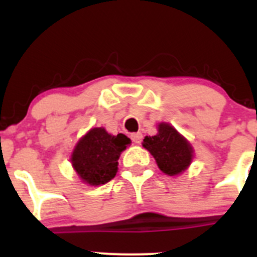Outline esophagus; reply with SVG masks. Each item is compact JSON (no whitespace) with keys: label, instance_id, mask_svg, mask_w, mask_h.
Listing matches in <instances>:
<instances>
[{"label":"esophagus","instance_id":"1","mask_svg":"<svg viewBox=\"0 0 257 257\" xmlns=\"http://www.w3.org/2000/svg\"><path fill=\"white\" fill-rule=\"evenodd\" d=\"M131 138H132V141H133L136 144H141L142 139H143V136H142L141 133H133L131 136Z\"/></svg>","mask_w":257,"mask_h":257}]
</instances>
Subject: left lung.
Returning a JSON list of instances; mask_svg holds the SVG:
<instances>
[{
    "mask_svg": "<svg viewBox=\"0 0 257 257\" xmlns=\"http://www.w3.org/2000/svg\"><path fill=\"white\" fill-rule=\"evenodd\" d=\"M142 144L153 155L159 169L169 177L185 172L194 159V148L188 139L165 121L158 124V133L145 137Z\"/></svg>",
    "mask_w": 257,
    "mask_h": 257,
    "instance_id": "1",
    "label": "left lung"
}]
</instances>
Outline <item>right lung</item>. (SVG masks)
Masks as SVG:
<instances>
[{
    "mask_svg": "<svg viewBox=\"0 0 257 257\" xmlns=\"http://www.w3.org/2000/svg\"><path fill=\"white\" fill-rule=\"evenodd\" d=\"M132 141L124 134L112 136L103 126L88 131L74 147L71 163L80 180L90 186L107 184L118 172V159Z\"/></svg>",
    "mask_w": 257,
    "mask_h": 257,
    "instance_id": "1",
    "label": "right lung"
}]
</instances>
